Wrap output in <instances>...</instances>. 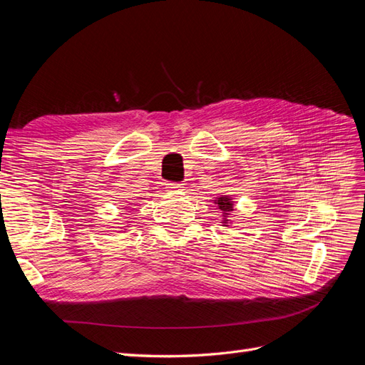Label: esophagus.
<instances>
[{
	"instance_id": "34e87169",
	"label": "esophagus",
	"mask_w": 365,
	"mask_h": 365,
	"mask_svg": "<svg viewBox=\"0 0 365 365\" xmlns=\"http://www.w3.org/2000/svg\"><path fill=\"white\" fill-rule=\"evenodd\" d=\"M168 189L170 192H180V190L184 189V184H181V182H168Z\"/></svg>"
}]
</instances>
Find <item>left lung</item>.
<instances>
[{
  "instance_id": "obj_1",
  "label": "left lung",
  "mask_w": 365,
  "mask_h": 365,
  "mask_svg": "<svg viewBox=\"0 0 365 365\" xmlns=\"http://www.w3.org/2000/svg\"><path fill=\"white\" fill-rule=\"evenodd\" d=\"M216 204L219 205V208H220V210H222L225 216L228 215V212H231V210H233V201H231L230 197H227V196H220V197H217ZM227 220H228V219H225V217H224V224H227Z\"/></svg>"
}]
</instances>
